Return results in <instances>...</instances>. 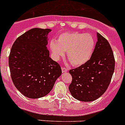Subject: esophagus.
<instances>
[{
	"label": "esophagus",
	"instance_id": "esophagus-1",
	"mask_svg": "<svg viewBox=\"0 0 125 125\" xmlns=\"http://www.w3.org/2000/svg\"><path fill=\"white\" fill-rule=\"evenodd\" d=\"M62 69V73H66V72L67 71V68H66V67H62L61 68Z\"/></svg>",
	"mask_w": 125,
	"mask_h": 125
}]
</instances>
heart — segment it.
Listing matches in <instances>:
<instances>
[{
    "instance_id": "heart-1",
    "label": "heart",
    "mask_w": 125,
    "mask_h": 125,
    "mask_svg": "<svg viewBox=\"0 0 125 125\" xmlns=\"http://www.w3.org/2000/svg\"><path fill=\"white\" fill-rule=\"evenodd\" d=\"M92 35L79 32H67L59 36L57 41L51 40L50 48L52 58L58 61L66 51L67 58L74 66H81L89 60L95 48Z\"/></svg>"
}]
</instances>
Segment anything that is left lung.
<instances>
[{"label": "left lung", "mask_w": 125, "mask_h": 125, "mask_svg": "<svg viewBox=\"0 0 125 125\" xmlns=\"http://www.w3.org/2000/svg\"><path fill=\"white\" fill-rule=\"evenodd\" d=\"M115 58L109 43L97 33V42L90 59L69 71L72 82L69 90L82 102H91L102 95L108 89L115 70Z\"/></svg>", "instance_id": "obj_1"}]
</instances>
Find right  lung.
<instances>
[{"mask_svg":"<svg viewBox=\"0 0 125 125\" xmlns=\"http://www.w3.org/2000/svg\"><path fill=\"white\" fill-rule=\"evenodd\" d=\"M51 30L35 28L17 38L10 50L9 64L15 87L25 97L38 98L50 92L62 73L50 57L47 35Z\"/></svg>","mask_w":125,"mask_h":125,"instance_id":"obj_1","label":"right lung"}]
</instances>
